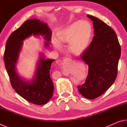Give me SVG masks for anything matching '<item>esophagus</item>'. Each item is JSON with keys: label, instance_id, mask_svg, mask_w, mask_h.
I'll return each mask as SVG.
<instances>
[{"label": "esophagus", "instance_id": "1", "mask_svg": "<svg viewBox=\"0 0 127 127\" xmlns=\"http://www.w3.org/2000/svg\"><path fill=\"white\" fill-rule=\"evenodd\" d=\"M73 63V61L71 59L69 58H65V59H64L62 63V65H63V71L64 72H66V70Z\"/></svg>", "mask_w": 127, "mask_h": 127}]
</instances>
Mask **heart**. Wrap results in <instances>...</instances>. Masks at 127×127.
<instances>
[{"mask_svg": "<svg viewBox=\"0 0 127 127\" xmlns=\"http://www.w3.org/2000/svg\"><path fill=\"white\" fill-rule=\"evenodd\" d=\"M91 32V26L89 22L78 21L64 30L59 36V38L62 42H69L70 50L74 53L79 54L87 48ZM55 45L57 48L59 46L58 43Z\"/></svg>", "mask_w": 127, "mask_h": 127, "instance_id": "b5f03b06", "label": "heart"}]
</instances>
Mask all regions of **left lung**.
Instances as JSON below:
<instances>
[{"instance_id": "left-lung-1", "label": "left lung", "mask_w": 127, "mask_h": 127, "mask_svg": "<svg viewBox=\"0 0 127 127\" xmlns=\"http://www.w3.org/2000/svg\"><path fill=\"white\" fill-rule=\"evenodd\" d=\"M93 22L94 36L91 44L81 55L89 66L85 83L78 86L82 95L94 99L106 92L114 82L121 48L112 28L95 17L87 15Z\"/></svg>"}]
</instances>
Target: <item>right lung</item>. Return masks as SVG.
Listing matches in <instances>:
<instances>
[{
    "mask_svg": "<svg viewBox=\"0 0 127 127\" xmlns=\"http://www.w3.org/2000/svg\"><path fill=\"white\" fill-rule=\"evenodd\" d=\"M45 36L46 47L49 46L51 31L46 23L37 19L26 21L12 32L6 42L4 62L13 89L19 95L32 104L41 105L46 104L53 96V82L50 76L51 63L54 59H45L41 55L35 74L31 81L20 78L16 70V64L22 48L23 41L31 35Z\"/></svg>",
    "mask_w": 127,
    "mask_h": 127,
    "instance_id": "1",
    "label": "right lung"
}]
</instances>
